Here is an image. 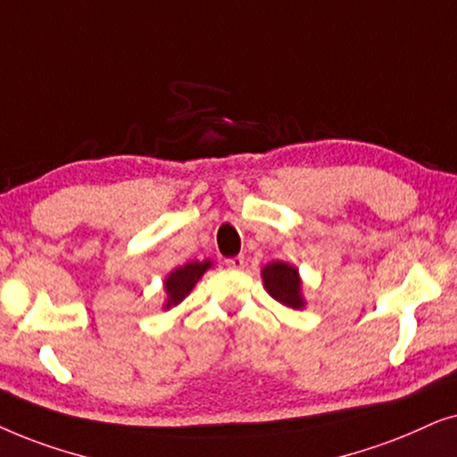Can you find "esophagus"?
<instances>
[{"mask_svg":"<svg viewBox=\"0 0 457 457\" xmlns=\"http://www.w3.org/2000/svg\"><path fill=\"white\" fill-rule=\"evenodd\" d=\"M225 265L229 267V270H242V267H245V257H229V259H225Z\"/></svg>","mask_w":457,"mask_h":457,"instance_id":"34e87169","label":"esophagus"}]
</instances>
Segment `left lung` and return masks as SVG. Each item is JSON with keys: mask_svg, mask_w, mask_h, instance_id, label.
I'll use <instances>...</instances> for the list:
<instances>
[{"mask_svg": "<svg viewBox=\"0 0 457 457\" xmlns=\"http://www.w3.org/2000/svg\"><path fill=\"white\" fill-rule=\"evenodd\" d=\"M263 282L265 288L273 299L282 303L286 307L301 309L303 307V296H301V279L299 271L288 263L282 261H273L267 267H263Z\"/></svg>", "mask_w": 457, "mask_h": 457, "instance_id": "left-lung-1", "label": "left lung"}]
</instances>
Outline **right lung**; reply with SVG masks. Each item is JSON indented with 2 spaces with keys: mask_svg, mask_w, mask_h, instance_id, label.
<instances>
[{
  "mask_svg": "<svg viewBox=\"0 0 457 457\" xmlns=\"http://www.w3.org/2000/svg\"><path fill=\"white\" fill-rule=\"evenodd\" d=\"M211 267V261H192V263H187L184 267H179V270H175L171 276L167 278L165 282V288H167V295H169V301L165 307H171V305H178L186 299V295H190V290L194 288V284L198 282V278L203 276V273L209 270Z\"/></svg>",
  "mask_w": 457,
  "mask_h": 457,
  "instance_id": "right-lung-1",
  "label": "right lung"
}]
</instances>
